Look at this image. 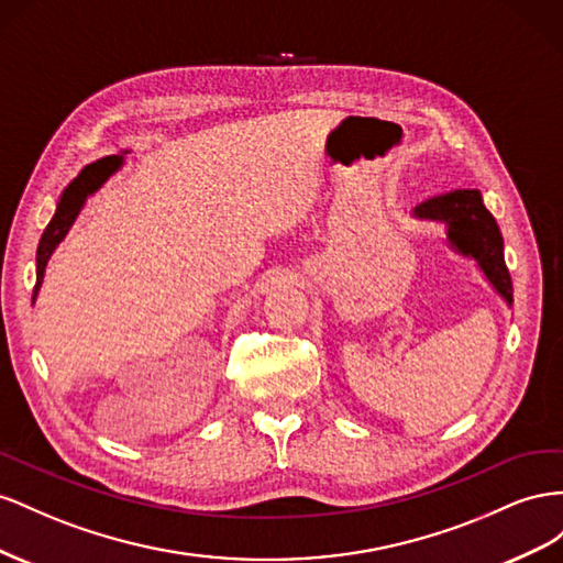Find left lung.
Masks as SVG:
<instances>
[{
    "label": "left lung",
    "instance_id": "obj_1",
    "mask_svg": "<svg viewBox=\"0 0 563 563\" xmlns=\"http://www.w3.org/2000/svg\"><path fill=\"white\" fill-rule=\"evenodd\" d=\"M412 219L437 221L445 227L448 247L474 260L478 271L507 307L514 303L511 278L505 264V240L500 227L486 210L481 190L455 188L420 202L410 212Z\"/></svg>",
    "mask_w": 563,
    "mask_h": 563
}]
</instances>
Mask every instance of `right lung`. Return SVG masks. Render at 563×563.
Segmentation results:
<instances>
[{
    "label": "right lung",
    "mask_w": 563,
    "mask_h": 563,
    "mask_svg": "<svg viewBox=\"0 0 563 563\" xmlns=\"http://www.w3.org/2000/svg\"><path fill=\"white\" fill-rule=\"evenodd\" d=\"M126 153H130V151H120L118 155H108V157L96 159V163L87 165L66 188H63L60 198L56 202V212H54V217L49 221V227L44 229V233L40 238V247H37V283H35V295H32V303H35V299L40 295V287H42V280H44V271H46V264H49V260H52V254L63 243V238H66L68 231L73 229V223L79 217V212H82V207L87 205V200L110 179L112 174L122 169Z\"/></svg>",
    "instance_id": "add662e5"
}]
</instances>
